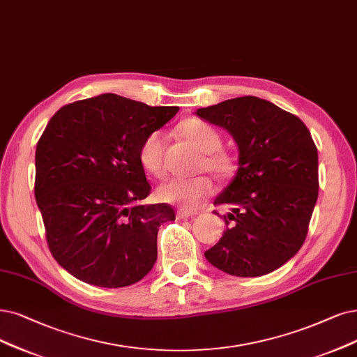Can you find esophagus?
<instances>
[{
    "mask_svg": "<svg viewBox=\"0 0 357 357\" xmlns=\"http://www.w3.org/2000/svg\"><path fill=\"white\" fill-rule=\"evenodd\" d=\"M197 215V212H193V211H186V209H178L177 211V218L183 220V218H190V217H195Z\"/></svg>",
    "mask_w": 357,
    "mask_h": 357,
    "instance_id": "34e87169",
    "label": "esophagus"
}]
</instances>
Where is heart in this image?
<instances>
[{"instance_id":"1","label":"heart","mask_w":357,"mask_h":357,"mask_svg":"<svg viewBox=\"0 0 357 357\" xmlns=\"http://www.w3.org/2000/svg\"><path fill=\"white\" fill-rule=\"evenodd\" d=\"M180 133L189 139L192 144L204 152L201 168L208 169L217 178H230L236 171L233 156L220 149L222 139L217 129L197 120L189 119L180 124ZM165 137L162 132H152L148 135L139 148V160L142 167L155 177L165 176L164 165ZM213 184L205 177L181 178L174 177L158 188V197L162 202L178 205L184 209H196L212 193Z\"/></svg>"}]
</instances>
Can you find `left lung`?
I'll list each match as a JSON object with an SVG mask.
<instances>
[{
  "label": "left lung",
  "mask_w": 357,
  "mask_h": 357,
  "mask_svg": "<svg viewBox=\"0 0 357 357\" xmlns=\"http://www.w3.org/2000/svg\"><path fill=\"white\" fill-rule=\"evenodd\" d=\"M196 114L224 127L238 146L237 174L213 201L230 206L227 230L205 258L236 277L273 273L305 243L319 189L315 142L294 114L256 96Z\"/></svg>",
  "instance_id": "left-lung-1"
}]
</instances>
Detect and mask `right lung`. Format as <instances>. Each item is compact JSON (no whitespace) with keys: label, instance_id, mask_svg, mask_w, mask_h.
<instances>
[{"label":"right lung","instance_id":"right-lung-1","mask_svg":"<svg viewBox=\"0 0 357 357\" xmlns=\"http://www.w3.org/2000/svg\"><path fill=\"white\" fill-rule=\"evenodd\" d=\"M178 109L104 93L64 105L47 124L35 197L54 259L77 280L119 289L152 269L158 228L176 213L168 204H140L151 184L139 148Z\"/></svg>","mask_w":357,"mask_h":357}]
</instances>
